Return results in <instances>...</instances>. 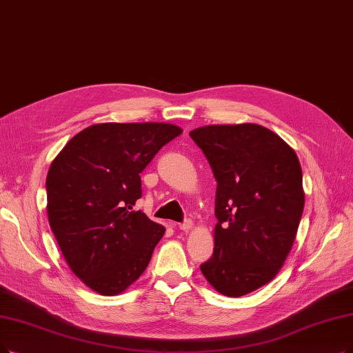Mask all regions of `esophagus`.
<instances>
[{
  "instance_id": "obj_1",
  "label": "esophagus",
  "mask_w": 353,
  "mask_h": 353,
  "mask_svg": "<svg viewBox=\"0 0 353 353\" xmlns=\"http://www.w3.org/2000/svg\"><path fill=\"white\" fill-rule=\"evenodd\" d=\"M192 228H194V221L192 220H185L184 223L179 224V229L182 232H190Z\"/></svg>"
}]
</instances>
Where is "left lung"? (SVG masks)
Masks as SVG:
<instances>
[{"label":"left lung","mask_w":353,"mask_h":353,"mask_svg":"<svg viewBox=\"0 0 353 353\" xmlns=\"http://www.w3.org/2000/svg\"><path fill=\"white\" fill-rule=\"evenodd\" d=\"M217 181L214 253L201 272L228 297L271 283L297 236L303 172L294 149L255 123L210 124L190 132Z\"/></svg>","instance_id":"8db88e82"}]
</instances>
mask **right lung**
Returning a JSON list of instances; mask_svg holds the SVG:
<instances>
[{
  "label": "right lung",
  "mask_w": 353,
  "mask_h": 353,
  "mask_svg": "<svg viewBox=\"0 0 353 353\" xmlns=\"http://www.w3.org/2000/svg\"><path fill=\"white\" fill-rule=\"evenodd\" d=\"M182 129L169 123H100L75 134L46 178L48 217L62 255L101 295L128 290L148 268L165 228L133 205L140 172Z\"/></svg>",
  "instance_id": "obj_1"
}]
</instances>
